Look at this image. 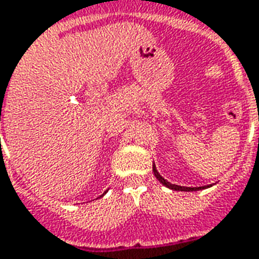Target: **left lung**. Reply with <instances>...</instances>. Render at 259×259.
Segmentation results:
<instances>
[{
  "label": "left lung",
  "mask_w": 259,
  "mask_h": 259,
  "mask_svg": "<svg viewBox=\"0 0 259 259\" xmlns=\"http://www.w3.org/2000/svg\"><path fill=\"white\" fill-rule=\"evenodd\" d=\"M153 173L156 176V179L163 184V186H166L168 189L176 190V191H197V190H201V189H207V187H210V186H203V187H183V186H177V184H171V183H168V181L164 179V177H161L157 171V168L156 166L153 164Z\"/></svg>",
  "instance_id": "left-lung-1"
}]
</instances>
